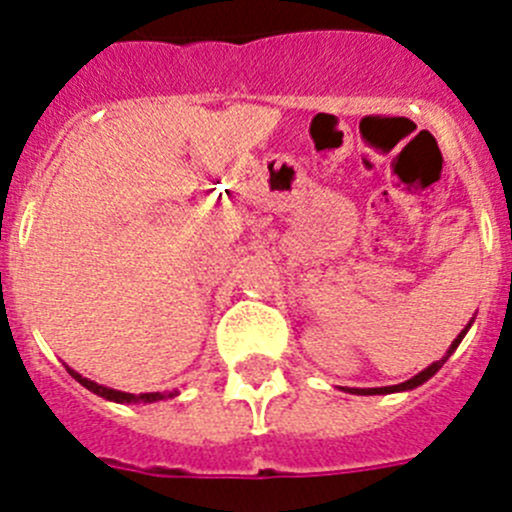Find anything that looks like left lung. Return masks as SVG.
I'll return each mask as SVG.
<instances>
[{"instance_id": "obj_1", "label": "left lung", "mask_w": 512, "mask_h": 512, "mask_svg": "<svg viewBox=\"0 0 512 512\" xmlns=\"http://www.w3.org/2000/svg\"><path fill=\"white\" fill-rule=\"evenodd\" d=\"M467 328H470V326H467ZM467 328H465V331L460 333V336L455 338V341H452V346H450V351H447V356H444V358H439V361H434L432 366H427V369H424V371H419L417 376H412V379H409V381H404V384H396V386H381V389H353V391L348 389V391H351V394H391V391H407V389H417L419 384H424V381H427V379H432V376L437 374L439 369H442V364H444V361H447V358L452 356V351H455V348L460 346V341H462V336H465V333H467Z\"/></svg>"}]
</instances>
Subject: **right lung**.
I'll list each match as a JSON object with an SVG mask.
<instances>
[{"mask_svg": "<svg viewBox=\"0 0 512 512\" xmlns=\"http://www.w3.org/2000/svg\"><path fill=\"white\" fill-rule=\"evenodd\" d=\"M68 371H70V376H73L78 384H83L88 391H93V394L103 396V399H108V401H118V404H136V401H148V404H151V401L166 399V394H161V391H156V394H138V396L136 394H126V391L108 389V386H100V384H95V381L83 379V376L75 374L73 369H68ZM169 396H174V394H169Z\"/></svg>", "mask_w": 512, "mask_h": 512, "instance_id": "right-lung-1", "label": "right lung"}]
</instances>
